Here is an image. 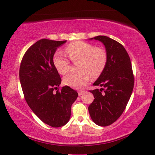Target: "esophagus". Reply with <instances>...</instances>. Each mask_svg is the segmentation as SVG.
Returning a JSON list of instances; mask_svg holds the SVG:
<instances>
[{"mask_svg": "<svg viewBox=\"0 0 155 155\" xmlns=\"http://www.w3.org/2000/svg\"><path fill=\"white\" fill-rule=\"evenodd\" d=\"M85 91H78V95H79V96H81L83 94H84V93H85Z\"/></svg>", "mask_w": 155, "mask_h": 155, "instance_id": "esophagus-1", "label": "esophagus"}]
</instances>
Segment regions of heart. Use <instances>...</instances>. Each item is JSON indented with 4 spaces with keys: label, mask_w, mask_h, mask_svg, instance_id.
<instances>
[{
    "label": "heart",
    "mask_w": 155,
    "mask_h": 155,
    "mask_svg": "<svg viewBox=\"0 0 155 155\" xmlns=\"http://www.w3.org/2000/svg\"><path fill=\"white\" fill-rule=\"evenodd\" d=\"M66 54L72 61H77V73L71 74L63 78L64 85L73 88L80 89L89 82L90 77L96 78L104 70L107 61V52L90 43L76 41L65 48ZM56 70L62 75L69 71L70 63L61 52H56L53 58Z\"/></svg>",
    "instance_id": "1"
}]
</instances>
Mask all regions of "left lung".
Masks as SVG:
<instances>
[{
	"instance_id": "left-lung-1",
	"label": "left lung",
	"mask_w": 155,
	"mask_h": 155,
	"mask_svg": "<svg viewBox=\"0 0 155 155\" xmlns=\"http://www.w3.org/2000/svg\"><path fill=\"white\" fill-rule=\"evenodd\" d=\"M89 40L101 41L107 55L104 70L93 84L104 89L90 91L94 99L88 107L92 120L106 127L116 121L125 109L132 93L134 78L130 58L121 44L104 35Z\"/></svg>"
}]
</instances>
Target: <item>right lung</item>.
<instances>
[{"instance_id":"1","label":"right lung","mask_w":155,"mask_h":155,"mask_svg":"<svg viewBox=\"0 0 155 155\" xmlns=\"http://www.w3.org/2000/svg\"><path fill=\"white\" fill-rule=\"evenodd\" d=\"M41 39L32 45L21 63L19 79L25 99L41 121L53 127L64 126L70 120L71 107L77 92L68 85L58 89L61 78L53 63L57 48L66 42Z\"/></svg>"}]
</instances>
